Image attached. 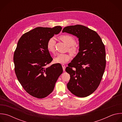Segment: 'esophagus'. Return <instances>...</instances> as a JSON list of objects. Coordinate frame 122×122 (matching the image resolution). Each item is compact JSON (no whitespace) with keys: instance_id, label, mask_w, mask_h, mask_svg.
I'll return each instance as SVG.
<instances>
[{"instance_id":"1","label":"esophagus","mask_w":122,"mask_h":122,"mask_svg":"<svg viewBox=\"0 0 122 122\" xmlns=\"http://www.w3.org/2000/svg\"><path fill=\"white\" fill-rule=\"evenodd\" d=\"M62 67H63V71H65V68H66V66H65V65H64V64H62Z\"/></svg>"}]
</instances>
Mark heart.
I'll return each mask as SVG.
<instances>
[{"label":"heart","mask_w":122,"mask_h":122,"mask_svg":"<svg viewBox=\"0 0 122 122\" xmlns=\"http://www.w3.org/2000/svg\"><path fill=\"white\" fill-rule=\"evenodd\" d=\"M59 39L65 43L67 46L68 51L73 55H76L79 50V47L75 44V40L74 38L68 35H63L59 37ZM56 41L55 38H51L47 44V48L50 53H54L55 51V45ZM71 59V56L68 54H58L54 59L55 63L63 64L67 63Z\"/></svg>","instance_id":"1"}]
</instances>
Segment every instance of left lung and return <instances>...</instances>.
Segmentation results:
<instances>
[{
    "instance_id": "8db88e82",
    "label": "left lung",
    "mask_w": 122,
    "mask_h": 122,
    "mask_svg": "<svg viewBox=\"0 0 122 122\" xmlns=\"http://www.w3.org/2000/svg\"><path fill=\"white\" fill-rule=\"evenodd\" d=\"M62 32L79 39V53L66 71L70 75L67 87L71 93L84 97L98 87L106 67V51L101 39L95 31L84 25L66 26Z\"/></svg>"
}]
</instances>
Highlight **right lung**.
I'll return each instance as SVG.
<instances>
[{"mask_svg":"<svg viewBox=\"0 0 122 122\" xmlns=\"http://www.w3.org/2000/svg\"><path fill=\"white\" fill-rule=\"evenodd\" d=\"M62 27H38L23 34L14 51V70L19 82L31 96L43 98L53 92L63 72L60 64L46 67L53 58L47 48L48 41Z\"/></svg>","mask_w":122,"mask_h":122,"instance_id":"add662e5","label":"right lung"}]
</instances>
